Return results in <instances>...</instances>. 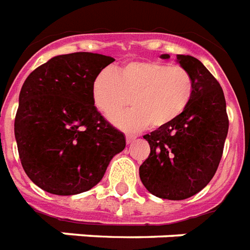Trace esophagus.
<instances>
[{
	"label": "esophagus",
	"mask_w": 250,
	"mask_h": 250,
	"mask_svg": "<svg viewBox=\"0 0 250 250\" xmlns=\"http://www.w3.org/2000/svg\"><path fill=\"white\" fill-rule=\"evenodd\" d=\"M135 139H136V136H135V135H125V142H127V144L132 143Z\"/></svg>",
	"instance_id": "34e87169"
}]
</instances>
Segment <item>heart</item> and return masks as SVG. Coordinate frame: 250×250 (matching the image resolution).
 <instances>
[{"instance_id":"heart-1","label":"heart","mask_w":250,"mask_h":250,"mask_svg":"<svg viewBox=\"0 0 250 250\" xmlns=\"http://www.w3.org/2000/svg\"><path fill=\"white\" fill-rule=\"evenodd\" d=\"M193 78L182 66L156 61H131L116 71L104 68L91 84L94 104L110 116L130 101L133 107L111 116L123 131H139L148 125L160 128L177 119L193 97Z\"/></svg>"}]
</instances>
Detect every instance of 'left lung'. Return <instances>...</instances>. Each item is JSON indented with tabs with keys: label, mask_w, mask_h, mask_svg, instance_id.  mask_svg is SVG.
Here are the masks:
<instances>
[{
	"label": "left lung",
	"mask_w": 250,
	"mask_h": 250,
	"mask_svg": "<svg viewBox=\"0 0 250 250\" xmlns=\"http://www.w3.org/2000/svg\"><path fill=\"white\" fill-rule=\"evenodd\" d=\"M177 63L193 78V97L177 119L144 135L151 152L139 168L147 191L167 200L188 199L212 180L229 127L223 88L208 68L191 55L179 54Z\"/></svg>",
	"instance_id": "left-lung-1"
}]
</instances>
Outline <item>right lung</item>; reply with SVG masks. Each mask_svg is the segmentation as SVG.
Returning <instances> with one entry per match:
<instances>
[{"instance_id": "right-lung-1", "label": "right lung", "mask_w": 250, "mask_h": 250, "mask_svg": "<svg viewBox=\"0 0 250 250\" xmlns=\"http://www.w3.org/2000/svg\"><path fill=\"white\" fill-rule=\"evenodd\" d=\"M115 59L94 53L57 55L23 82L14 122L22 167L41 189L82 193L104 176L125 138L94 106L92 79Z\"/></svg>"}]
</instances>
